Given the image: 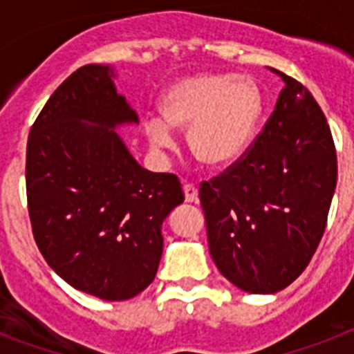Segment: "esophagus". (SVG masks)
I'll list each match as a JSON object with an SVG mask.
<instances>
[{"mask_svg": "<svg viewBox=\"0 0 354 354\" xmlns=\"http://www.w3.org/2000/svg\"><path fill=\"white\" fill-rule=\"evenodd\" d=\"M183 194H185V202L187 203H196L198 202V189L191 183L183 185Z\"/></svg>", "mask_w": 354, "mask_h": 354, "instance_id": "obj_1", "label": "esophagus"}]
</instances>
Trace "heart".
I'll use <instances>...</instances> for the list:
<instances>
[{
    "instance_id": "heart-1",
    "label": "heart",
    "mask_w": 354,
    "mask_h": 354,
    "mask_svg": "<svg viewBox=\"0 0 354 354\" xmlns=\"http://www.w3.org/2000/svg\"><path fill=\"white\" fill-rule=\"evenodd\" d=\"M160 116L143 120L158 151L174 147V131H187L192 156L207 167H227L242 156L257 131L261 93L249 76L194 74L171 83L160 97Z\"/></svg>"
}]
</instances>
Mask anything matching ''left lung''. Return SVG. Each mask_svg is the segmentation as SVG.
Here are the masks:
<instances>
[{"label": "left lung", "mask_w": 354, "mask_h": 354, "mask_svg": "<svg viewBox=\"0 0 354 354\" xmlns=\"http://www.w3.org/2000/svg\"><path fill=\"white\" fill-rule=\"evenodd\" d=\"M274 111L252 147L200 187L211 257L232 286L272 295L300 277L336 187L331 131L313 94L280 71Z\"/></svg>", "instance_id": "8db88e82"}]
</instances>
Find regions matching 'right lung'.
<instances>
[{
  "label": "right lung",
  "mask_w": 354,
  "mask_h": 354,
  "mask_svg": "<svg viewBox=\"0 0 354 354\" xmlns=\"http://www.w3.org/2000/svg\"><path fill=\"white\" fill-rule=\"evenodd\" d=\"M111 65L73 73L27 143L28 214L43 258L68 286L107 301L136 297L162 260V223L183 202L174 174L134 160L118 129L138 125Z\"/></svg>",
  "instance_id": "right-lung-1"
}]
</instances>
